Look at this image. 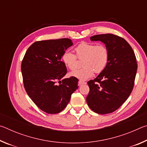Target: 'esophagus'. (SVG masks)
Instances as JSON below:
<instances>
[{
    "label": "esophagus",
    "mask_w": 147,
    "mask_h": 147,
    "mask_svg": "<svg viewBox=\"0 0 147 147\" xmlns=\"http://www.w3.org/2000/svg\"><path fill=\"white\" fill-rule=\"evenodd\" d=\"M86 82H84L83 80H79L78 81V85L79 86H81V85H83V84H86Z\"/></svg>",
    "instance_id": "1"
}]
</instances>
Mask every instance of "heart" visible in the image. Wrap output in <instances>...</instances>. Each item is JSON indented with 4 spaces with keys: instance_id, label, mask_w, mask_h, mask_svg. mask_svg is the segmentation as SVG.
<instances>
[{
    "instance_id": "obj_1",
    "label": "heart",
    "mask_w": 147,
    "mask_h": 147,
    "mask_svg": "<svg viewBox=\"0 0 147 147\" xmlns=\"http://www.w3.org/2000/svg\"><path fill=\"white\" fill-rule=\"evenodd\" d=\"M76 55L69 51H65L62 54L63 63L70 70L73 71L78 66V58L83 59L84 67L70 73V76L80 80H86L93 75L102 72L109 60V50L102 44L82 42L74 49Z\"/></svg>"
}]
</instances>
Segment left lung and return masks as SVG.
<instances>
[{
	"mask_svg": "<svg viewBox=\"0 0 147 147\" xmlns=\"http://www.w3.org/2000/svg\"><path fill=\"white\" fill-rule=\"evenodd\" d=\"M91 41H100L109 50V60L104 70L89 80L86 101L98 114L112 113L120 108L134 88L138 69L132 48L124 38L112 34L95 35Z\"/></svg>",
	"mask_w": 147,
	"mask_h": 147,
	"instance_id": "left-lung-1",
	"label": "left lung"
}]
</instances>
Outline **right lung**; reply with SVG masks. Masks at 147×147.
Returning <instances> with one entry per match:
<instances>
[{"mask_svg":"<svg viewBox=\"0 0 147 147\" xmlns=\"http://www.w3.org/2000/svg\"><path fill=\"white\" fill-rule=\"evenodd\" d=\"M73 45L71 39L39 41L27 50L21 63L24 89L38 108L49 114L61 112L78 89V78H62L67 67L62 54Z\"/></svg>","mask_w":147,"mask_h":147,"instance_id":"add662e5","label":"right lung"}]
</instances>
